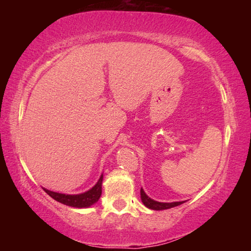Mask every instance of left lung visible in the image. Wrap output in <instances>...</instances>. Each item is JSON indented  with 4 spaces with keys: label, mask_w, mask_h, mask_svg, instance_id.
<instances>
[{
    "label": "left lung",
    "mask_w": 251,
    "mask_h": 251,
    "mask_svg": "<svg viewBox=\"0 0 251 251\" xmlns=\"http://www.w3.org/2000/svg\"><path fill=\"white\" fill-rule=\"evenodd\" d=\"M141 198L144 205H145L147 208L152 210H164V209H169V208L179 206L181 203H184L185 201H174V202H159L156 201L154 199H151L147 196L144 192L143 188H141Z\"/></svg>",
    "instance_id": "1"
}]
</instances>
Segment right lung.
<instances>
[{
  "instance_id": "obj_1",
  "label": "right lung",
  "mask_w": 251,
  "mask_h": 251,
  "mask_svg": "<svg viewBox=\"0 0 251 251\" xmlns=\"http://www.w3.org/2000/svg\"><path fill=\"white\" fill-rule=\"evenodd\" d=\"M101 182H103V174H101L99 181L96 182V185L94 187H92V188L90 190H87V192L78 195H65L55 193L46 188L43 189L46 194L50 195V196L55 199V201L61 203H64L66 206L75 208H87L99 201L101 195Z\"/></svg>"
}]
</instances>
